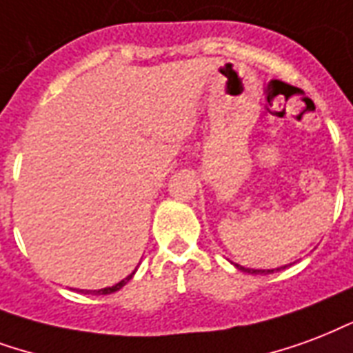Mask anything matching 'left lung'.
<instances>
[{"label": "left lung", "instance_id": "left-lung-1", "mask_svg": "<svg viewBox=\"0 0 353 353\" xmlns=\"http://www.w3.org/2000/svg\"><path fill=\"white\" fill-rule=\"evenodd\" d=\"M236 268L237 270L245 271V273H254V275H262V273H273V271H275V270H268V271L265 270H249V268H243V265H237V263H236ZM284 268H286V265H284Z\"/></svg>", "mask_w": 353, "mask_h": 353}]
</instances>
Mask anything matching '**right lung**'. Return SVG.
<instances>
[{
	"label": "right lung",
	"instance_id": "1",
	"mask_svg": "<svg viewBox=\"0 0 353 353\" xmlns=\"http://www.w3.org/2000/svg\"><path fill=\"white\" fill-rule=\"evenodd\" d=\"M132 275H134V273H130V275L127 276V279H123V281H121V283L114 284V286H108V288H103V290H93V294H99V296H104V294H112V292H117V290H119V288H123L125 284L129 283L130 279H132Z\"/></svg>",
	"mask_w": 353,
	"mask_h": 353
}]
</instances>
